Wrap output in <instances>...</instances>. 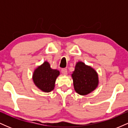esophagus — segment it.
Returning a JSON list of instances; mask_svg holds the SVG:
<instances>
[{"label": "esophagus", "mask_w": 128, "mask_h": 128, "mask_svg": "<svg viewBox=\"0 0 128 128\" xmlns=\"http://www.w3.org/2000/svg\"><path fill=\"white\" fill-rule=\"evenodd\" d=\"M61 72L64 75H66L67 74V70L66 68H62L61 70Z\"/></svg>", "instance_id": "obj_1"}]
</instances>
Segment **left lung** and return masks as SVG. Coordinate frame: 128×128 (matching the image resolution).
Segmentation results:
<instances>
[{
  "label": "left lung",
  "mask_w": 128,
  "mask_h": 128,
  "mask_svg": "<svg viewBox=\"0 0 128 128\" xmlns=\"http://www.w3.org/2000/svg\"><path fill=\"white\" fill-rule=\"evenodd\" d=\"M72 77L74 90L82 96L94 90L99 84V78L96 70L81 61L76 63Z\"/></svg>",
  "instance_id": "obj_1"
}]
</instances>
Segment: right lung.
I'll return each mask as SVG.
<instances>
[{
	"instance_id": "1",
	"label": "right lung",
	"mask_w": 128,
	"mask_h": 128,
	"mask_svg": "<svg viewBox=\"0 0 128 128\" xmlns=\"http://www.w3.org/2000/svg\"><path fill=\"white\" fill-rule=\"evenodd\" d=\"M59 75L60 72L56 69L51 68L49 63L45 61L34 70L32 79L40 90L49 92L54 89L56 79Z\"/></svg>"
}]
</instances>
